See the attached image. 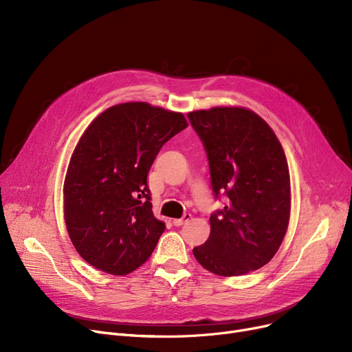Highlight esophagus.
<instances>
[{
	"instance_id": "34e87169",
	"label": "esophagus",
	"mask_w": 352,
	"mask_h": 352,
	"mask_svg": "<svg viewBox=\"0 0 352 352\" xmlns=\"http://www.w3.org/2000/svg\"><path fill=\"white\" fill-rule=\"evenodd\" d=\"M190 219H191V214H184V215H182V218L174 219V221H173V224H174L175 227H181V226L186 224L187 221H190Z\"/></svg>"
}]
</instances>
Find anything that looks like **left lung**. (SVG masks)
Listing matches in <instances>:
<instances>
[{"instance_id":"1","label":"left lung","mask_w":352,"mask_h":352,"mask_svg":"<svg viewBox=\"0 0 352 352\" xmlns=\"http://www.w3.org/2000/svg\"><path fill=\"white\" fill-rule=\"evenodd\" d=\"M206 148L215 198L227 204L210 217L206 244L192 250L197 261L221 276L244 275L271 261L285 236L289 171L271 126L254 111L214 107L188 113Z\"/></svg>"}]
</instances>
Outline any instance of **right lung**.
Instances as JSON below:
<instances>
[{
  "mask_svg": "<svg viewBox=\"0 0 352 352\" xmlns=\"http://www.w3.org/2000/svg\"><path fill=\"white\" fill-rule=\"evenodd\" d=\"M187 126L181 113L124 102L85 129L64 181V218L89 265L125 275L150 258L165 224L153 214L146 175L161 146Z\"/></svg>",
  "mask_w": 352,
  "mask_h": 352,
  "instance_id": "obj_1",
  "label": "right lung"
}]
</instances>
